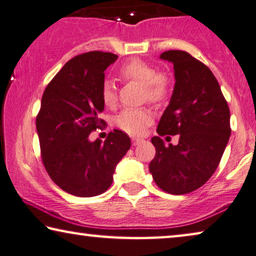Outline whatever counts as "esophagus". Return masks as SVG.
<instances>
[{"instance_id": "34e87169", "label": "esophagus", "mask_w": 256, "mask_h": 256, "mask_svg": "<svg viewBox=\"0 0 256 256\" xmlns=\"http://www.w3.org/2000/svg\"><path fill=\"white\" fill-rule=\"evenodd\" d=\"M132 146H138V144L144 142V140L140 138V137H132Z\"/></svg>"}]
</instances>
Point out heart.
Returning a JSON list of instances; mask_svg holds the SVG:
<instances>
[{
    "instance_id": "heart-1",
    "label": "heart",
    "mask_w": 256,
    "mask_h": 256,
    "mask_svg": "<svg viewBox=\"0 0 256 256\" xmlns=\"http://www.w3.org/2000/svg\"><path fill=\"white\" fill-rule=\"evenodd\" d=\"M119 76L127 82L143 85L144 98L154 104L164 102L171 91V78L164 70H156L154 66L140 58H132L121 66ZM102 102L108 108L116 106L118 94L112 83L102 86ZM152 124V116L146 108H127L116 118V124L132 135H142Z\"/></svg>"
}]
</instances>
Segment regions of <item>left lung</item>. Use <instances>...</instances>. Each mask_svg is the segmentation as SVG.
<instances>
[{
    "label": "left lung",
    "instance_id": "8db88e82",
    "mask_svg": "<svg viewBox=\"0 0 256 256\" xmlns=\"http://www.w3.org/2000/svg\"><path fill=\"white\" fill-rule=\"evenodd\" d=\"M160 58L173 64L176 85L157 132L179 134L180 143L166 147L154 136L156 156L149 170L162 190L182 195L202 187L220 165L231 135L230 110L204 64L184 50H166Z\"/></svg>",
    "mask_w": 256,
    "mask_h": 256
}]
</instances>
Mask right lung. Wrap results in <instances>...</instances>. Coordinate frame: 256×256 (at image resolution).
<instances>
[{"label": "right lung", "mask_w": 256, "mask_h": 256, "mask_svg": "<svg viewBox=\"0 0 256 256\" xmlns=\"http://www.w3.org/2000/svg\"><path fill=\"white\" fill-rule=\"evenodd\" d=\"M118 58L107 52L77 55L45 88L36 124L42 160L48 176L62 190L91 198L108 190L121 158L130 149L126 132H108L105 142L88 135L102 129V86L105 70Z\"/></svg>", "instance_id": "right-lung-1"}]
</instances>
